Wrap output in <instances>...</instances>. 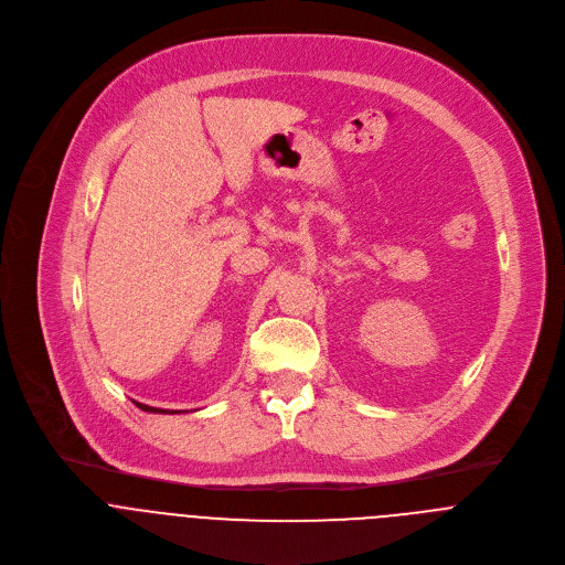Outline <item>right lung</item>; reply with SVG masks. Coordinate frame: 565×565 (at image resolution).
<instances>
[{"instance_id":"obj_1","label":"right lung","mask_w":565,"mask_h":565,"mask_svg":"<svg viewBox=\"0 0 565 565\" xmlns=\"http://www.w3.org/2000/svg\"><path fill=\"white\" fill-rule=\"evenodd\" d=\"M134 405H136L138 409H142V412H149V414H175V412H169V409H158V407H149V405H142V403H136V401H134Z\"/></svg>"}]
</instances>
